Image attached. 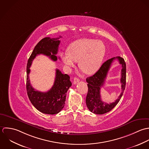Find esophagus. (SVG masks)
I'll return each instance as SVG.
<instances>
[{
    "label": "esophagus",
    "mask_w": 149,
    "mask_h": 149,
    "mask_svg": "<svg viewBox=\"0 0 149 149\" xmlns=\"http://www.w3.org/2000/svg\"><path fill=\"white\" fill-rule=\"evenodd\" d=\"M79 81H80L79 79L75 77V78H74V84H77L78 83Z\"/></svg>",
    "instance_id": "1"
}]
</instances>
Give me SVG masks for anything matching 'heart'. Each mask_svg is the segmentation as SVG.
I'll return each mask as SVG.
<instances>
[{
    "label": "heart",
    "instance_id": "obj_1",
    "mask_svg": "<svg viewBox=\"0 0 149 149\" xmlns=\"http://www.w3.org/2000/svg\"><path fill=\"white\" fill-rule=\"evenodd\" d=\"M67 52L61 55V59L65 65L74 67L75 62L78 61V67L84 73L92 74L102 64L106 46L101 40L83 38L70 44Z\"/></svg>",
    "mask_w": 149,
    "mask_h": 149
}]
</instances>
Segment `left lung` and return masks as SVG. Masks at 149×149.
<instances>
[{
  "instance_id": "obj_1",
  "label": "left lung",
  "mask_w": 149,
  "mask_h": 149,
  "mask_svg": "<svg viewBox=\"0 0 149 149\" xmlns=\"http://www.w3.org/2000/svg\"><path fill=\"white\" fill-rule=\"evenodd\" d=\"M116 59L119 61L122 67L120 79L122 91L118 98L114 103L107 104L102 101L100 90L104 83L111 63ZM86 82H88V92L86 95V103L90 111L97 115L104 114L111 111L119 102L125 88L126 64L124 60L121 57L117 56L107 60L93 76L86 78Z\"/></svg>"
}]
</instances>
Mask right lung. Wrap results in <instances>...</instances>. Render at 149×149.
I'll return each instance as SVG.
<instances>
[{
	"mask_svg": "<svg viewBox=\"0 0 149 149\" xmlns=\"http://www.w3.org/2000/svg\"><path fill=\"white\" fill-rule=\"evenodd\" d=\"M45 37L40 40L34 47L26 67V90L32 105L40 112L49 115L57 114L64 107L67 92L72 85L70 78L67 74L61 73L59 70H56V77L52 88L47 92H41L34 89L30 84L29 74L33 60L36 56L42 54L55 61L58 60L56 55L58 52L59 39Z\"/></svg>",
	"mask_w": 149,
	"mask_h": 149,
	"instance_id": "right-lung-1",
	"label": "right lung"
}]
</instances>
